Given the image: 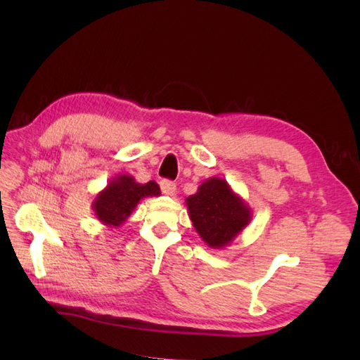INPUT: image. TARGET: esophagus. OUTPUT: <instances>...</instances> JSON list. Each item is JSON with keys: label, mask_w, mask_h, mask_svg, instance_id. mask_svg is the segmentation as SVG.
<instances>
[{"label": "esophagus", "mask_w": 360, "mask_h": 360, "mask_svg": "<svg viewBox=\"0 0 360 360\" xmlns=\"http://www.w3.org/2000/svg\"><path fill=\"white\" fill-rule=\"evenodd\" d=\"M160 189L165 195H174L177 191V186H176V183L171 181V180H162L160 181Z\"/></svg>", "instance_id": "esophagus-1"}]
</instances>
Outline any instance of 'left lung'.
<instances>
[{"instance_id":"1","label":"left lung","mask_w":360,"mask_h":360,"mask_svg":"<svg viewBox=\"0 0 360 360\" xmlns=\"http://www.w3.org/2000/svg\"><path fill=\"white\" fill-rule=\"evenodd\" d=\"M189 217L204 243L213 249L230 245L252 219V210L226 180L212 177L186 198Z\"/></svg>"}]
</instances>
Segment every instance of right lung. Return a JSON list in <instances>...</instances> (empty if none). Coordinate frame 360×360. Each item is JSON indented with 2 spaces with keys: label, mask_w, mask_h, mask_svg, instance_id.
I'll return each mask as SVG.
<instances>
[{
  "label": "right lung",
  "mask_w": 360,
  "mask_h": 360,
  "mask_svg": "<svg viewBox=\"0 0 360 360\" xmlns=\"http://www.w3.org/2000/svg\"><path fill=\"white\" fill-rule=\"evenodd\" d=\"M159 195L160 188L156 181L150 180L141 184L129 174H118L110 180L103 191L96 195L91 209L103 225L118 228L134 213L141 200Z\"/></svg>",
  "instance_id": "right-lung-1"
}]
</instances>
